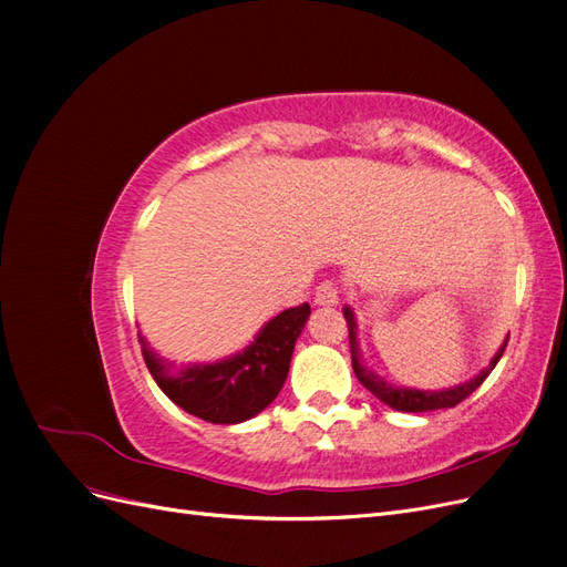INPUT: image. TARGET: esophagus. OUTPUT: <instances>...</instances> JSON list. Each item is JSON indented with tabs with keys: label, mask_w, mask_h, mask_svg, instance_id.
<instances>
[{
	"label": "esophagus",
	"mask_w": 567,
	"mask_h": 567,
	"mask_svg": "<svg viewBox=\"0 0 567 567\" xmlns=\"http://www.w3.org/2000/svg\"><path fill=\"white\" fill-rule=\"evenodd\" d=\"M338 300H340V296H338L336 284L323 281L321 286H317V290H315V305H319V307H333V305H338Z\"/></svg>",
	"instance_id": "obj_1"
}]
</instances>
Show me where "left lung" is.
Instances as JSON below:
<instances>
[{
	"label": "left lung",
	"mask_w": 567,
	"mask_h": 567,
	"mask_svg": "<svg viewBox=\"0 0 567 567\" xmlns=\"http://www.w3.org/2000/svg\"><path fill=\"white\" fill-rule=\"evenodd\" d=\"M342 315H346V321H348V331H350V352H352V369H354V375L359 379V383H362L373 398H379L383 404L398 409V411H435V409H450V406H456L458 402H463L468 398L471 392H475L480 385H483V381L487 379V375L492 373V369L496 367V362H499L504 350H506V342L508 338L504 340V346L496 350V354L492 357L489 367H485L483 371H480L477 375H473L471 381L466 383H458L454 388H442V390H416V388H402L398 383H390L388 379H383L381 373H375L373 369H369L364 364L362 359V352H359V340H357V319H354V312L350 310V307L346 305L342 307Z\"/></svg>",
	"instance_id": "1"
}]
</instances>
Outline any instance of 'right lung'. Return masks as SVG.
Here are the masks:
<instances>
[{
  "instance_id": "1",
  "label": "right lung",
  "mask_w": 567,
  "mask_h": 567,
  "mask_svg": "<svg viewBox=\"0 0 567 567\" xmlns=\"http://www.w3.org/2000/svg\"><path fill=\"white\" fill-rule=\"evenodd\" d=\"M310 312L307 302L284 310L257 331L250 346L217 362L177 369L153 352L140 333L142 354L153 381L186 414L221 425L244 423L277 400Z\"/></svg>"
}]
</instances>
